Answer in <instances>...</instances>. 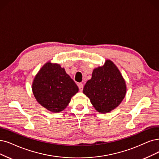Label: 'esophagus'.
<instances>
[{
	"label": "esophagus",
	"mask_w": 159,
	"mask_h": 159,
	"mask_svg": "<svg viewBox=\"0 0 159 159\" xmlns=\"http://www.w3.org/2000/svg\"><path fill=\"white\" fill-rule=\"evenodd\" d=\"M78 87H79V89L80 91H83V89H84V85L82 84L81 83H80L78 84Z\"/></svg>",
	"instance_id": "1"
}]
</instances>
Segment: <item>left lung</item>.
<instances>
[{"mask_svg":"<svg viewBox=\"0 0 159 159\" xmlns=\"http://www.w3.org/2000/svg\"><path fill=\"white\" fill-rule=\"evenodd\" d=\"M126 91L123 76L110 60L94 70L91 79L87 81L83 90L96 110L102 113L117 107L125 98Z\"/></svg>","mask_w":159,"mask_h":159,"instance_id":"obj_1","label":"left lung"}]
</instances>
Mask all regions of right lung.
<instances>
[{
  "instance_id": "right-lung-1",
  "label": "right lung",
  "mask_w": 159,
  "mask_h": 159,
  "mask_svg": "<svg viewBox=\"0 0 159 159\" xmlns=\"http://www.w3.org/2000/svg\"><path fill=\"white\" fill-rule=\"evenodd\" d=\"M78 90L77 85L64 68L49 62L40 69L33 84L36 100L45 108L55 113L64 110Z\"/></svg>"
}]
</instances>
